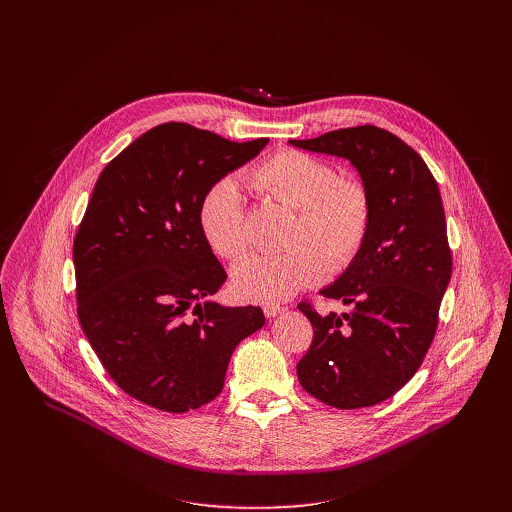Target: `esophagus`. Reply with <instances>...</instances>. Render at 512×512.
Wrapping results in <instances>:
<instances>
[{
  "label": "esophagus",
  "instance_id": "1",
  "mask_svg": "<svg viewBox=\"0 0 512 512\" xmlns=\"http://www.w3.org/2000/svg\"><path fill=\"white\" fill-rule=\"evenodd\" d=\"M263 312H265V316H267V318H275V316L283 314V312H285V308H283V306H279V304H265V306H263Z\"/></svg>",
  "mask_w": 512,
  "mask_h": 512
}]
</instances>
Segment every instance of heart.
Instances as JSON below:
<instances>
[{"mask_svg": "<svg viewBox=\"0 0 512 512\" xmlns=\"http://www.w3.org/2000/svg\"><path fill=\"white\" fill-rule=\"evenodd\" d=\"M245 184L263 200L296 208L289 245H298L281 255H253L235 269L233 285L245 300L273 304L294 296L322 279L326 263L330 269L346 267L367 239V188L358 180L338 178L336 168L318 158L296 150L279 152L249 170ZM198 223L204 241L221 259L237 261L247 253L251 239L245 198L235 180L223 178L208 186Z\"/></svg>", "mask_w": 512, "mask_h": 512, "instance_id": "obj_1", "label": "heart"}]
</instances>
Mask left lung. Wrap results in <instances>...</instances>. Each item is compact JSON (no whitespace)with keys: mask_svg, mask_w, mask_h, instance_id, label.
<instances>
[{"mask_svg":"<svg viewBox=\"0 0 512 512\" xmlns=\"http://www.w3.org/2000/svg\"><path fill=\"white\" fill-rule=\"evenodd\" d=\"M289 143L348 160L369 192L367 239L346 271L320 289L348 310L298 306L314 328L298 379L330 407H371L409 383L435 336L452 277L440 188L413 148L375 125Z\"/></svg>","mask_w":512,"mask_h":512,"instance_id":"left-lung-1","label":"left lung"}]
</instances>
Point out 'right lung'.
<instances>
[{"label": "right lung", "instance_id": "1", "mask_svg": "<svg viewBox=\"0 0 512 512\" xmlns=\"http://www.w3.org/2000/svg\"><path fill=\"white\" fill-rule=\"evenodd\" d=\"M267 137L229 141L188 123L145 131L101 172L75 237L77 312L129 397L186 413L223 391L237 344L265 324L257 306L212 300L227 279L202 237L204 192Z\"/></svg>", "mask_w": 512, "mask_h": 512}]
</instances>
